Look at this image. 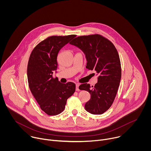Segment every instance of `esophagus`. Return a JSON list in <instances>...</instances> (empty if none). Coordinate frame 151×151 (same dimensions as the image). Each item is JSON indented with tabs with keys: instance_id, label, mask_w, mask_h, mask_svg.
Returning a JSON list of instances; mask_svg holds the SVG:
<instances>
[{
	"instance_id": "34e87169",
	"label": "esophagus",
	"mask_w": 151,
	"mask_h": 151,
	"mask_svg": "<svg viewBox=\"0 0 151 151\" xmlns=\"http://www.w3.org/2000/svg\"><path fill=\"white\" fill-rule=\"evenodd\" d=\"M79 84H76V91H79Z\"/></svg>"
}]
</instances>
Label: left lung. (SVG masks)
<instances>
[{
  "label": "left lung",
  "mask_w": 151,
  "mask_h": 151,
  "mask_svg": "<svg viewBox=\"0 0 151 151\" xmlns=\"http://www.w3.org/2000/svg\"><path fill=\"white\" fill-rule=\"evenodd\" d=\"M69 44L82 51L87 61L86 68L96 70L98 75L94 87L87 83L79 87L91 95L85 109L91 114H103L112 104L119 86L121 68L118 51L110 40L100 35L79 36Z\"/></svg>",
  "instance_id": "1"
}]
</instances>
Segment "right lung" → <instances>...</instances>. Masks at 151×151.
<instances>
[{"mask_svg": "<svg viewBox=\"0 0 151 151\" xmlns=\"http://www.w3.org/2000/svg\"><path fill=\"white\" fill-rule=\"evenodd\" d=\"M76 35L50 36L40 42L32 51L27 66L30 90L40 109L48 115H56L65 108L67 100L75 91L73 82L61 83L52 77L57 72L60 50Z\"/></svg>", "mask_w": 151, "mask_h": 151, "instance_id": "add662e5", "label": "right lung"}]
</instances>
